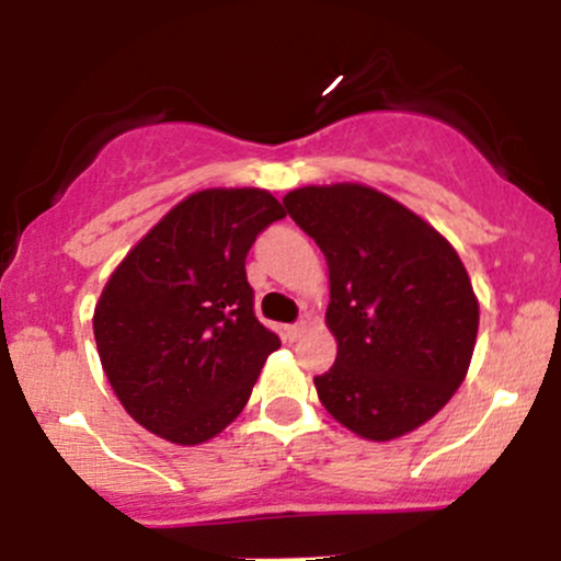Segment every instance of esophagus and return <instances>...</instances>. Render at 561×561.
<instances>
[{
  "instance_id": "obj_1",
  "label": "esophagus",
  "mask_w": 561,
  "mask_h": 561,
  "mask_svg": "<svg viewBox=\"0 0 561 561\" xmlns=\"http://www.w3.org/2000/svg\"><path fill=\"white\" fill-rule=\"evenodd\" d=\"M306 332V324L304 322H295V324H287L285 328V341H290V343H295L298 341L300 335H304Z\"/></svg>"
}]
</instances>
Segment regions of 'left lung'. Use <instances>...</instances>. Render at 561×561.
I'll use <instances>...</instances> for the list:
<instances>
[{"label":"left lung","instance_id":"left-lung-1","mask_svg":"<svg viewBox=\"0 0 561 561\" xmlns=\"http://www.w3.org/2000/svg\"><path fill=\"white\" fill-rule=\"evenodd\" d=\"M328 257L335 365L313 378L324 410L373 442L434 417L463 383L479 304L453 244L423 218L359 183L285 196Z\"/></svg>","mask_w":561,"mask_h":561}]
</instances>
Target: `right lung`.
<instances>
[{
  "mask_svg": "<svg viewBox=\"0 0 561 561\" xmlns=\"http://www.w3.org/2000/svg\"><path fill=\"white\" fill-rule=\"evenodd\" d=\"M285 218L263 188L191 194L127 252L92 317L106 378L135 421L175 445L220 434L248 404L276 332L244 261Z\"/></svg>",
  "mask_w": 561,
  "mask_h": 561,
  "instance_id": "1",
  "label": "right lung"
}]
</instances>
